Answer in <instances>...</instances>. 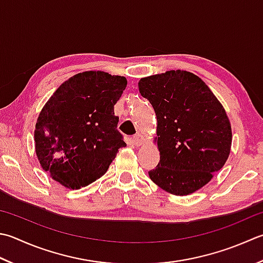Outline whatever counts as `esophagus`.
<instances>
[{"label": "esophagus", "mask_w": 263, "mask_h": 263, "mask_svg": "<svg viewBox=\"0 0 263 263\" xmlns=\"http://www.w3.org/2000/svg\"><path fill=\"white\" fill-rule=\"evenodd\" d=\"M142 141H143V137L140 135V133H137V135H135L132 137V142H133V145H136V146H140L141 143H142Z\"/></svg>", "instance_id": "obj_1"}]
</instances>
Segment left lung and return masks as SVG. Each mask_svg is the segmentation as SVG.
Listing matches in <instances>:
<instances>
[{"label": "left lung", "mask_w": 263, "mask_h": 263, "mask_svg": "<svg viewBox=\"0 0 263 263\" xmlns=\"http://www.w3.org/2000/svg\"><path fill=\"white\" fill-rule=\"evenodd\" d=\"M138 85L157 117L161 159L149 177L177 196L196 192L228 159L231 126L224 108L198 76L186 70L148 76Z\"/></svg>", "instance_id": "obj_1"}]
</instances>
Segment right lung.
<instances>
[{"label":"right lung","mask_w":263,"mask_h":263,"mask_svg":"<svg viewBox=\"0 0 263 263\" xmlns=\"http://www.w3.org/2000/svg\"><path fill=\"white\" fill-rule=\"evenodd\" d=\"M125 77L84 71L64 82L41 110L35 151L41 166L55 181L80 189L104 176L118 149L114 105L125 90Z\"/></svg>","instance_id":"1"}]
</instances>
